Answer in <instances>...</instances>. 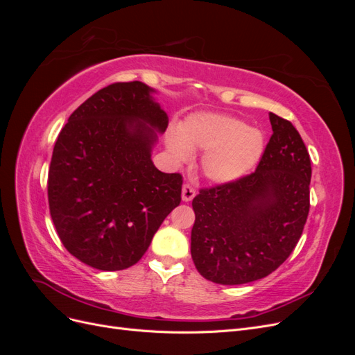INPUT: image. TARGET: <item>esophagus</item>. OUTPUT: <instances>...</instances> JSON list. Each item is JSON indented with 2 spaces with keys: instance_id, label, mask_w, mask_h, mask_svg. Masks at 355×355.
<instances>
[{
  "instance_id": "obj_1",
  "label": "esophagus",
  "mask_w": 355,
  "mask_h": 355,
  "mask_svg": "<svg viewBox=\"0 0 355 355\" xmlns=\"http://www.w3.org/2000/svg\"><path fill=\"white\" fill-rule=\"evenodd\" d=\"M194 197H196V189L194 188H192L188 184H185L184 187H182V200H184L185 202H188Z\"/></svg>"
}]
</instances>
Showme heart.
Here are the masks:
<instances>
[{
  "label": "heart",
  "mask_w": 355,
  "mask_h": 355,
  "mask_svg": "<svg viewBox=\"0 0 355 355\" xmlns=\"http://www.w3.org/2000/svg\"><path fill=\"white\" fill-rule=\"evenodd\" d=\"M167 149L176 161H187L192 149H204L201 170L213 184L237 182L259 163L265 151L263 135L231 115L200 112L170 133Z\"/></svg>",
  "instance_id": "1"
}]
</instances>
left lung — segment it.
<instances>
[{"mask_svg": "<svg viewBox=\"0 0 355 355\" xmlns=\"http://www.w3.org/2000/svg\"><path fill=\"white\" fill-rule=\"evenodd\" d=\"M272 136L249 176L201 189L192 200L191 256L225 286L270 275L293 252L309 211L311 159L293 124L270 112Z\"/></svg>", "mask_w": 355, "mask_h": 355, "instance_id": "8db88e82", "label": "left lung"}]
</instances>
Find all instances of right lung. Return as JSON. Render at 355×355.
Instances as JSON below:
<instances>
[{
    "instance_id": "obj_1",
    "label": "right lung",
    "mask_w": 355,
    "mask_h": 355,
    "mask_svg": "<svg viewBox=\"0 0 355 355\" xmlns=\"http://www.w3.org/2000/svg\"><path fill=\"white\" fill-rule=\"evenodd\" d=\"M155 93L141 81L108 85L71 114L53 148V223L67 250L96 270L141 261L180 202L182 176L151 158L168 124Z\"/></svg>"
}]
</instances>
